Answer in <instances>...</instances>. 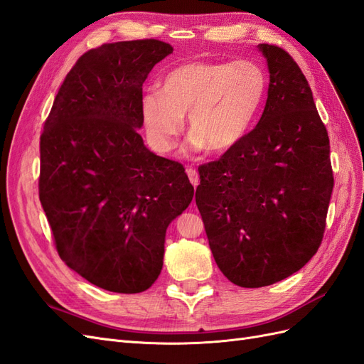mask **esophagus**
I'll return each instance as SVG.
<instances>
[{
    "label": "esophagus",
    "mask_w": 364,
    "mask_h": 364,
    "mask_svg": "<svg viewBox=\"0 0 364 364\" xmlns=\"http://www.w3.org/2000/svg\"><path fill=\"white\" fill-rule=\"evenodd\" d=\"M186 174H188V178L194 186L199 185V173H197L194 168H186Z\"/></svg>",
    "instance_id": "obj_1"
}]
</instances>
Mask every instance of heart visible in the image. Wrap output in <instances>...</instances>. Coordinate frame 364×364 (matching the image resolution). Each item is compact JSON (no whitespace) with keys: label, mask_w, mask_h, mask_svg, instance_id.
<instances>
[{"label":"heart","mask_w":364,"mask_h":364,"mask_svg":"<svg viewBox=\"0 0 364 364\" xmlns=\"http://www.w3.org/2000/svg\"><path fill=\"white\" fill-rule=\"evenodd\" d=\"M266 92V73L252 60L188 62L165 74L161 92L142 95V124L150 144L165 153L188 114L193 147L223 153L247 135Z\"/></svg>","instance_id":"1"}]
</instances>
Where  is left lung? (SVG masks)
<instances>
[{
    "mask_svg": "<svg viewBox=\"0 0 364 364\" xmlns=\"http://www.w3.org/2000/svg\"><path fill=\"white\" fill-rule=\"evenodd\" d=\"M258 50L270 77L262 115L235 147L202 165L196 190L217 266L245 289L289 278L314 257L334 186L328 132L305 75L282 48Z\"/></svg>",
    "mask_w": 364,
    "mask_h": 364,
    "instance_id": "1",
    "label": "left lung"
}]
</instances>
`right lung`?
I'll return each instance as SVG.
<instances>
[{"label":"right lung","instance_id":"add662e5","mask_svg":"<svg viewBox=\"0 0 364 364\" xmlns=\"http://www.w3.org/2000/svg\"><path fill=\"white\" fill-rule=\"evenodd\" d=\"M171 53L156 39L85 53L41 135L39 199L59 257L107 291L151 287L167 228L194 196L182 165L156 156L138 134L142 83Z\"/></svg>","mask_w":364,"mask_h":364}]
</instances>
